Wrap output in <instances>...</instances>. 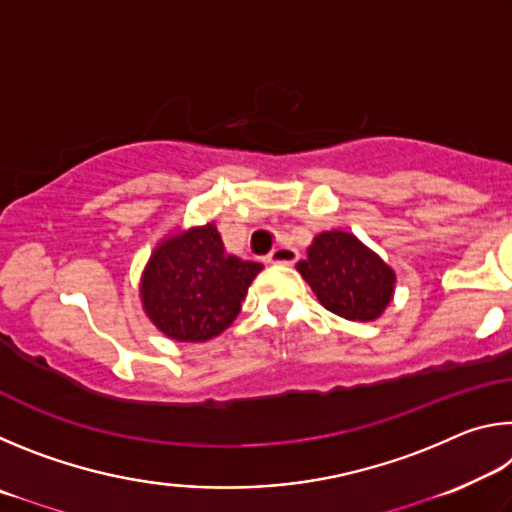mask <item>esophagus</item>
Here are the masks:
<instances>
[{
  "instance_id": "obj_1",
  "label": "esophagus",
  "mask_w": 512,
  "mask_h": 512,
  "mask_svg": "<svg viewBox=\"0 0 512 512\" xmlns=\"http://www.w3.org/2000/svg\"><path fill=\"white\" fill-rule=\"evenodd\" d=\"M298 257V250L293 246H277L275 250H271V255L266 257V262L275 266H293L298 262Z\"/></svg>"
}]
</instances>
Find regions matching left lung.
Masks as SVG:
<instances>
[{"label": "left lung", "instance_id": "1", "mask_svg": "<svg viewBox=\"0 0 512 512\" xmlns=\"http://www.w3.org/2000/svg\"><path fill=\"white\" fill-rule=\"evenodd\" d=\"M296 268L320 305L341 318L377 320L393 300L395 271L352 232H320Z\"/></svg>", "mask_w": 512, "mask_h": 512}]
</instances>
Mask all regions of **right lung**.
Segmentation results:
<instances>
[{"label":"right lung","instance_id":"obj_1","mask_svg":"<svg viewBox=\"0 0 512 512\" xmlns=\"http://www.w3.org/2000/svg\"><path fill=\"white\" fill-rule=\"evenodd\" d=\"M225 253L214 223L178 228L160 239L140 277L146 318L180 343H203L232 325L250 282L262 271Z\"/></svg>","mask_w":512,"mask_h":512}]
</instances>
